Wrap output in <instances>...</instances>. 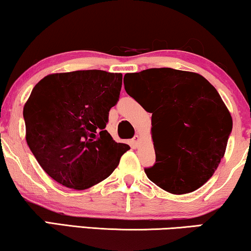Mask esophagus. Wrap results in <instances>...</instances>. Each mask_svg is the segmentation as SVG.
I'll use <instances>...</instances> for the list:
<instances>
[{
	"label": "esophagus",
	"mask_w": 251,
	"mask_h": 251,
	"mask_svg": "<svg viewBox=\"0 0 251 251\" xmlns=\"http://www.w3.org/2000/svg\"><path fill=\"white\" fill-rule=\"evenodd\" d=\"M139 141H140V136H139L138 134L134 135V138L132 139V146H133V147H138Z\"/></svg>",
	"instance_id": "obj_1"
}]
</instances>
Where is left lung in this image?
<instances>
[{
    "mask_svg": "<svg viewBox=\"0 0 251 251\" xmlns=\"http://www.w3.org/2000/svg\"><path fill=\"white\" fill-rule=\"evenodd\" d=\"M126 76V93L151 113L156 161L146 175L174 195L199 189L217 170L233 128L217 89L201 75L173 68Z\"/></svg>",
    "mask_w": 251,
    "mask_h": 251,
    "instance_id": "left-lung-1",
    "label": "left lung"
}]
</instances>
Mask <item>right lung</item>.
<instances>
[{"instance_id":"right-lung-1","label":"right lung","mask_w":251,"mask_h":251,"mask_svg":"<svg viewBox=\"0 0 251 251\" xmlns=\"http://www.w3.org/2000/svg\"><path fill=\"white\" fill-rule=\"evenodd\" d=\"M122 83L120 73L91 69L47 75L33 88L23 110L26 142L58 183L84 190L118 167L129 146L105 127Z\"/></svg>"}]
</instances>
